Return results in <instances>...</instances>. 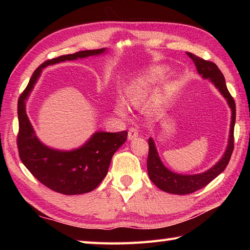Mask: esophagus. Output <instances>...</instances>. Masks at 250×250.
Listing matches in <instances>:
<instances>
[{"label":"esophagus","instance_id":"1","mask_svg":"<svg viewBox=\"0 0 250 250\" xmlns=\"http://www.w3.org/2000/svg\"><path fill=\"white\" fill-rule=\"evenodd\" d=\"M139 136V130L134 126H132V128L129 129V133H128V139L129 140H134L135 137Z\"/></svg>","mask_w":250,"mask_h":250}]
</instances>
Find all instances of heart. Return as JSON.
I'll return each mask as SVG.
<instances>
[{"label":"heart","mask_w":250,"mask_h":250,"mask_svg":"<svg viewBox=\"0 0 250 250\" xmlns=\"http://www.w3.org/2000/svg\"><path fill=\"white\" fill-rule=\"evenodd\" d=\"M164 73H166V68L159 66L149 76L132 82L125 89L126 101L132 104H139L140 102H142L146 97L150 84L158 81V79L162 78ZM114 110L117 115L125 117L126 114V105L125 101L122 99H117L114 104Z\"/></svg>","instance_id":"1"}]
</instances>
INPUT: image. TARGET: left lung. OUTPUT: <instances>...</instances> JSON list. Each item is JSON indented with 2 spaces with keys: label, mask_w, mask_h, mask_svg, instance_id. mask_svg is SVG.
Listing matches in <instances>:
<instances>
[{
  "label": "left lung",
  "mask_w": 250,
  "mask_h": 250,
  "mask_svg": "<svg viewBox=\"0 0 250 250\" xmlns=\"http://www.w3.org/2000/svg\"><path fill=\"white\" fill-rule=\"evenodd\" d=\"M191 60L193 61L196 67V71L202 75V77L209 81L215 84V87L219 90L220 93L224 95L229 104L232 115H231V126L229 134V143L220 160L217 162L213 167L207 169L206 172L194 175H183L177 174L164 167V164L160 160L159 153L155 145V142L149 137L148 145H149V152L147 158V171L151 182L155 184L159 189L166 191L167 193L173 194H189L195 192L199 189L205 187L211 180L215 179L220 173L225 171L229 161L231 155L234 149V125H235V102L232 98L229 90L227 88L224 74L218 68L214 62L206 61L202 58L195 56L193 54H187Z\"/></svg>",
  "instance_id": "1"
}]
</instances>
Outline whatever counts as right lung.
<instances>
[{
  "label": "right lung",
  "mask_w": 250,
  "mask_h": 250,
  "mask_svg": "<svg viewBox=\"0 0 250 250\" xmlns=\"http://www.w3.org/2000/svg\"><path fill=\"white\" fill-rule=\"evenodd\" d=\"M105 48L83 50L47 60L36 68L18 100L19 132L17 146L20 160L47 188L62 194L87 193L95 189L107 174L113 155L125 144L128 132H95L86 144L71 151L52 149L40 142L25 113V100L40 77L42 68L59 62L104 54Z\"/></svg>",
  "instance_id": "right-lung-1"
}]
</instances>
